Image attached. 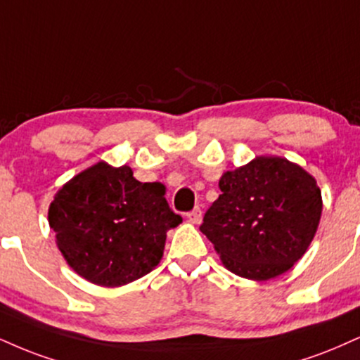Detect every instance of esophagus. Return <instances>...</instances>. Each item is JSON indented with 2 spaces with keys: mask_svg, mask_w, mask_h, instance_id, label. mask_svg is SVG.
<instances>
[{
  "mask_svg": "<svg viewBox=\"0 0 360 360\" xmlns=\"http://www.w3.org/2000/svg\"><path fill=\"white\" fill-rule=\"evenodd\" d=\"M188 219H189V221H191V223H194V224L201 223V219H202V211H201V207L196 206L193 211H189V213H188Z\"/></svg>",
  "mask_w": 360,
  "mask_h": 360,
  "instance_id": "obj_1",
  "label": "esophagus"
}]
</instances>
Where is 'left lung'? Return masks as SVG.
Wrapping results in <instances>:
<instances>
[{"instance_id":"8db88e82","label":"left lung","mask_w":360,"mask_h":360,"mask_svg":"<svg viewBox=\"0 0 360 360\" xmlns=\"http://www.w3.org/2000/svg\"><path fill=\"white\" fill-rule=\"evenodd\" d=\"M221 194L199 226L224 266L250 280L275 278L304 257L317 231V181L281 158H257L224 172Z\"/></svg>"}]
</instances>
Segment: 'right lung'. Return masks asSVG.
Segmentation results:
<instances>
[{"mask_svg": "<svg viewBox=\"0 0 360 360\" xmlns=\"http://www.w3.org/2000/svg\"><path fill=\"white\" fill-rule=\"evenodd\" d=\"M162 184L139 183L129 166L98 162L56 193L49 223L73 270L102 287H120L161 262L167 229L183 219Z\"/></svg>", "mask_w": 360, "mask_h": 360, "instance_id": "right-lung-1", "label": "right lung"}]
</instances>
